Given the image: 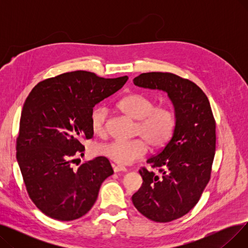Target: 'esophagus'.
<instances>
[{"instance_id": "34e87169", "label": "esophagus", "mask_w": 248, "mask_h": 248, "mask_svg": "<svg viewBox=\"0 0 248 248\" xmlns=\"http://www.w3.org/2000/svg\"><path fill=\"white\" fill-rule=\"evenodd\" d=\"M113 171L115 173H117V172H126L127 169L125 167L122 166V165H117V166H113Z\"/></svg>"}]
</instances>
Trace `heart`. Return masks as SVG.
<instances>
[{"mask_svg": "<svg viewBox=\"0 0 248 248\" xmlns=\"http://www.w3.org/2000/svg\"><path fill=\"white\" fill-rule=\"evenodd\" d=\"M117 108L129 119L137 121L136 135L144 137L132 140H112L97 147L96 153L119 164L128 165L140 159L148 152V142L153 148L166 145L174 134L175 112L167 107L155 108V102L140 93H132L117 102ZM108 109L95 108L90 114V124L96 135L106 131Z\"/></svg>", "mask_w": 248, "mask_h": 248, "instance_id": "obj_1", "label": "heart"}]
</instances>
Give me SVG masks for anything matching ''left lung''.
I'll return each instance as SVG.
<instances>
[{"label":"left lung","mask_w":248,"mask_h":248,"mask_svg":"<svg viewBox=\"0 0 248 248\" xmlns=\"http://www.w3.org/2000/svg\"><path fill=\"white\" fill-rule=\"evenodd\" d=\"M135 85L162 90L171 100L176 126L165 148L147 163L161 174L139 171L141 187L133 197L140 213L155 222H170L187 214L208 184L213 163L216 134L209 100L194 82L173 73H142Z\"/></svg>","instance_id":"obj_1"}]
</instances>
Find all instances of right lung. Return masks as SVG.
<instances>
[{
    "mask_svg": "<svg viewBox=\"0 0 248 248\" xmlns=\"http://www.w3.org/2000/svg\"><path fill=\"white\" fill-rule=\"evenodd\" d=\"M127 79L77 70L38 83L26 99L17 162L31 200L45 215L60 221L85 215L95 203L102 182L113 174L106 157H96L77 169L71 163L83 155L80 140L93 136V108Z\"/></svg>",
    "mask_w": 248,
    "mask_h": 248,
    "instance_id": "right-lung-1",
    "label": "right lung"
}]
</instances>
